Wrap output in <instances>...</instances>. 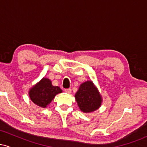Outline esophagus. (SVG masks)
Masks as SVG:
<instances>
[{
  "label": "esophagus",
  "instance_id": "34e87169",
  "mask_svg": "<svg viewBox=\"0 0 147 147\" xmlns=\"http://www.w3.org/2000/svg\"><path fill=\"white\" fill-rule=\"evenodd\" d=\"M64 91H65V92H66V93H68V94H70V92H71V89H70V88L65 89V90H64Z\"/></svg>",
  "mask_w": 147,
  "mask_h": 147
}]
</instances>
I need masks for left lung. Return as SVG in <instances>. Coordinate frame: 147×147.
Returning <instances> with one entry per match:
<instances>
[{
	"instance_id": "obj_1",
	"label": "left lung",
	"mask_w": 147,
	"mask_h": 147,
	"mask_svg": "<svg viewBox=\"0 0 147 147\" xmlns=\"http://www.w3.org/2000/svg\"><path fill=\"white\" fill-rule=\"evenodd\" d=\"M75 97L79 109L85 113L97 111L102 103L100 92L90 80L86 81L79 86Z\"/></svg>"
}]
</instances>
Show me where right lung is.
I'll return each instance as SVG.
<instances>
[{"label": "right lung", "instance_id": "add662e5", "mask_svg": "<svg viewBox=\"0 0 147 147\" xmlns=\"http://www.w3.org/2000/svg\"><path fill=\"white\" fill-rule=\"evenodd\" d=\"M61 92L62 90L59 87L54 86L50 79L43 77L30 89L29 96L36 105L41 108H46L55 96Z\"/></svg>", "mask_w": 147, "mask_h": 147}]
</instances>
